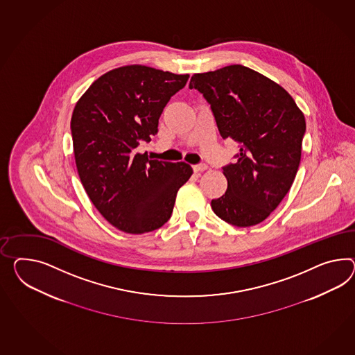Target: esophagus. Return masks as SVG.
<instances>
[{
    "label": "esophagus",
    "mask_w": 355,
    "mask_h": 355,
    "mask_svg": "<svg viewBox=\"0 0 355 355\" xmlns=\"http://www.w3.org/2000/svg\"><path fill=\"white\" fill-rule=\"evenodd\" d=\"M207 168H209V166L205 164H196V166H193V170H194V173H202V171H206Z\"/></svg>",
    "instance_id": "34e87169"
}]
</instances>
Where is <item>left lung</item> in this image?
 Here are the masks:
<instances>
[{
  "instance_id": "1",
  "label": "left lung",
  "mask_w": 355,
  "mask_h": 355,
  "mask_svg": "<svg viewBox=\"0 0 355 355\" xmlns=\"http://www.w3.org/2000/svg\"><path fill=\"white\" fill-rule=\"evenodd\" d=\"M189 89L209 101L223 139L241 144L236 164L223 167L225 194L211 200L234 227L256 225L288 193L301 159L305 117L281 85L241 64L193 74Z\"/></svg>"
}]
</instances>
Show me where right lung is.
<instances>
[{
  "label": "right lung",
  "instance_id": "obj_1",
  "mask_svg": "<svg viewBox=\"0 0 355 355\" xmlns=\"http://www.w3.org/2000/svg\"><path fill=\"white\" fill-rule=\"evenodd\" d=\"M189 74L131 64L104 73L85 92L71 119L73 152L82 185L113 227L143 234L162 227L178 191L193 173L185 162L148 159L137 153Z\"/></svg>",
  "mask_w": 355,
  "mask_h": 355
}]
</instances>
